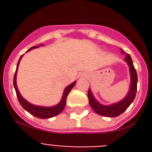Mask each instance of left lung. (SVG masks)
Here are the masks:
<instances>
[{
    "label": "left lung",
    "mask_w": 152,
    "mask_h": 152,
    "mask_svg": "<svg viewBox=\"0 0 152 152\" xmlns=\"http://www.w3.org/2000/svg\"><path fill=\"white\" fill-rule=\"evenodd\" d=\"M121 52L122 54L125 53L124 51H123L122 49ZM125 56L126 57H125L124 61L127 63L129 68L130 86L129 92L127 93L126 96L123 100L117 103L110 104V105H103L95 99L91 88H89L88 90V100H89V104L91 105V108L94 110V111L100 116H107V117H116V116H119L129 107L130 104L133 102L134 99H135L137 91V82H138L137 73L133 65L131 56L129 54H126Z\"/></svg>",
    "instance_id": "1"
}]
</instances>
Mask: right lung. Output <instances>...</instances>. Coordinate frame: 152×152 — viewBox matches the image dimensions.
Here are the masks:
<instances>
[{"label":"right lung","mask_w":152,"mask_h":152,"mask_svg":"<svg viewBox=\"0 0 152 152\" xmlns=\"http://www.w3.org/2000/svg\"><path fill=\"white\" fill-rule=\"evenodd\" d=\"M42 45H43V44H41V45H38V46L31 47L29 50L26 51V52L32 50V49L39 48V46H42ZM23 56H21L20 58V59H19L18 63H17V69H16L15 74H14V77H13V86H14V88H15L16 94H17L18 100L19 102H20V103L21 104V106H22V107H23L24 110H26L28 113H29L33 115V116H36V117L39 118V119H49V118L54 117V116H57V115H58L59 113H61L62 112L63 110H64V107H65V104H66L67 96H68V94L70 93L71 90L74 88L75 84H76V81H74L73 83H72V84H69V85L67 86L66 88H64V93H63V95L62 96H61V100H60L59 103H58V104H56V105L52 106V107H42V106H36L34 105V104H32V103L28 102L27 100H25V99L21 96L17 85V70H18L19 64H20V61Z\"/></svg>","instance_id":"right-lung-1"}]
</instances>
